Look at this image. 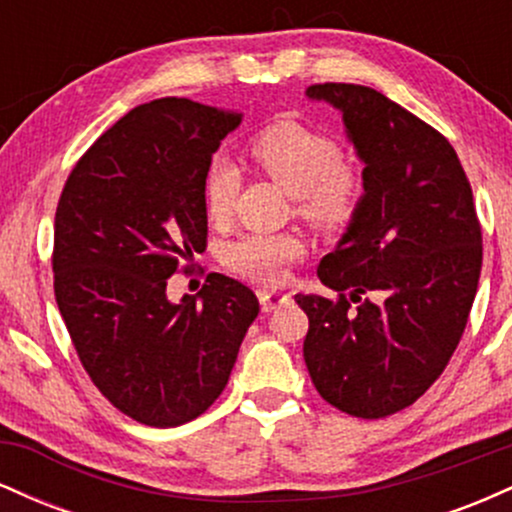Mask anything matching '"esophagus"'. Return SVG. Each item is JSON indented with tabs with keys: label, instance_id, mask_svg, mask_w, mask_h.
<instances>
[{
	"label": "esophagus",
	"instance_id": "1",
	"mask_svg": "<svg viewBox=\"0 0 512 512\" xmlns=\"http://www.w3.org/2000/svg\"><path fill=\"white\" fill-rule=\"evenodd\" d=\"M257 298H260V305H262L264 313H272V310L281 308V305H286V303L291 301V298L286 296V293L267 291V289H262L260 293H257Z\"/></svg>",
	"mask_w": 512,
	"mask_h": 512
}]
</instances>
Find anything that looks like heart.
<instances>
[{
  "label": "heart",
  "instance_id": "obj_1",
  "mask_svg": "<svg viewBox=\"0 0 512 512\" xmlns=\"http://www.w3.org/2000/svg\"><path fill=\"white\" fill-rule=\"evenodd\" d=\"M255 166L291 192L296 214L320 231H334L354 219L366 182L361 170L342 161V146L330 134L293 120L267 125L250 139ZM240 187L238 168L228 158H214L202 185L204 211L211 221H226ZM296 233H248L226 248L233 272L260 284H279L286 267L303 255Z\"/></svg>",
  "mask_w": 512,
  "mask_h": 512
}]
</instances>
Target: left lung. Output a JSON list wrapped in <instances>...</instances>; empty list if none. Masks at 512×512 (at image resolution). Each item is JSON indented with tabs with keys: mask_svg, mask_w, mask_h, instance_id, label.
I'll return each instance as SVG.
<instances>
[{
	"mask_svg": "<svg viewBox=\"0 0 512 512\" xmlns=\"http://www.w3.org/2000/svg\"><path fill=\"white\" fill-rule=\"evenodd\" d=\"M363 161V202L303 296V358L325 402L358 419L409 407L440 378L467 327L481 274L472 187L448 139L383 93L315 84Z\"/></svg>",
	"mask_w": 512,
	"mask_h": 512,
	"instance_id": "obj_1",
	"label": "left lung"
}]
</instances>
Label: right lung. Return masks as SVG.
Masks as SVG:
<instances>
[{"mask_svg": "<svg viewBox=\"0 0 512 512\" xmlns=\"http://www.w3.org/2000/svg\"><path fill=\"white\" fill-rule=\"evenodd\" d=\"M240 120L158 98L120 117L64 182L57 305L88 378L139 424L168 428L204 414L260 313L255 293L223 274L180 303L166 296L180 262L207 248L204 175Z\"/></svg>", "mask_w": 512, "mask_h": 512, "instance_id": "right-lung-1", "label": "right lung"}]
</instances>
